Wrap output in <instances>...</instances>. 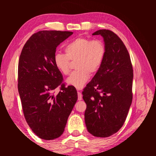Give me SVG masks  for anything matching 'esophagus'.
<instances>
[{
    "label": "esophagus",
    "mask_w": 156,
    "mask_h": 156,
    "mask_svg": "<svg viewBox=\"0 0 156 156\" xmlns=\"http://www.w3.org/2000/svg\"><path fill=\"white\" fill-rule=\"evenodd\" d=\"M78 101H81L82 99V94L80 92H78Z\"/></svg>",
    "instance_id": "34e87169"
}]
</instances>
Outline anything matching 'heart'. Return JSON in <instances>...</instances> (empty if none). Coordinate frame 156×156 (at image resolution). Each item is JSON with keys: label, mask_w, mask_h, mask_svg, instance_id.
<instances>
[{"label": "heart", "mask_w": 156, "mask_h": 156, "mask_svg": "<svg viewBox=\"0 0 156 156\" xmlns=\"http://www.w3.org/2000/svg\"><path fill=\"white\" fill-rule=\"evenodd\" d=\"M65 54L56 53L54 56V65L62 74L69 72L71 61H75L77 69L66 80V83L77 89L84 87L90 74L97 72L103 62L106 48L98 39L80 37L69 42L64 48Z\"/></svg>", "instance_id": "b5f03b06"}]
</instances>
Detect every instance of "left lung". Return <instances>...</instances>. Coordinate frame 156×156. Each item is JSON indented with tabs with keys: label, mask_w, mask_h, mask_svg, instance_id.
<instances>
[{
	"label": "left lung",
	"mask_w": 156,
	"mask_h": 156,
	"mask_svg": "<svg viewBox=\"0 0 156 156\" xmlns=\"http://www.w3.org/2000/svg\"><path fill=\"white\" fill-rule=\"evenodd\" d=\"M106 48L103 62L82 92L88 131L98 137L113 135L123 125L132 102L133 67L121 39L115 33L101 29Z\"/></svg>",
	"instance_id": "obj_1"
}]
</instances>
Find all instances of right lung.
Wrapping results in <instances>:
<instances>
[{"instance_id":"right-lung-1","label":"right lung","mask_w":156,"mask_h":156,"mask_svg":"<svg viewBox=\"0 0 156 156\" xmlns=\"http://www.w3.org/2000/svg\"><path fill=\"white\" fill-rule=\"evenodd\" d=\"M73 34L70 31H41L26 42L19 58L18 90L27 124L39 138L52 140L64 133L69 115L78 99L72 86L61 85L63 80L56 68V48Z\"/></svg>"}]
</instances>
